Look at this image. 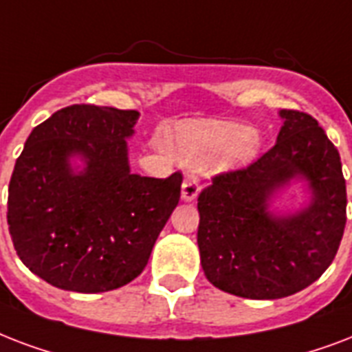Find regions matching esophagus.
Listing matches in <instances>:
<instances>
[{
	"label": "esophagus",
	"mask_w": 352,
	"mask_h": 352,
	"mask_svg": "<svg viewBox=\"0 0 352 352\" xmlns=\"http://www.w3.org/2000/svg\"><path fill=\"white\" fill-rule=\"evenodd\" d=\"M200 195V187L192 176H185L184 184H182V200L184 201H195Z\"/></svg>",
	"instance_id": "obj_1"
}]
</instances>
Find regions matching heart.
<instances>
[{
  "label": "heart",
  "mask_w": 352,
  "mask_h": 352,
  "mask_svg": "<svg viewBox=\"0 0 352 352\" xmlns=\"http://www.w3.org/2000/svg\"><path fill=\"white\" fill-rule=\"evenodd\" d=\"M174 151L184 162H209L213 170L248 167L261 151L257 128L226 121H190L173 133Z\"/></svg>",
  "instance_id": "b5f03b06"
}]
</instances>
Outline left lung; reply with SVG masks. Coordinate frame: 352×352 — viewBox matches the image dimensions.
<instances>
[{
	"mask_svg": "<svg viewBox=\"0 0 352 352\" xmlns=\"http://www.w3.org/2000/svg\"><path fill=\"white\" fill-rule=\"evenodd\" d=\"M275 145L248 168L220 174L198 196V248L207 280L248 299L292 296L331 266L345 230L342 162L314 117L280 110ZM301 181L309 200H274Z\"/></svg>",
	"mask_w": 352,
	"mask_h": 352,
	"instance_id": "left-lung-1",
	"label": "left lung"
}]
</instances>
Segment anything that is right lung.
Instances as JSON below:
<instances>
[{"label":"right lung","mask_w":352,"mask_h":352,"mask_svg":"<svg viewBox=\"0 0 352 352\" xmlns=\"http://www.w3.org/2000/svg\"><path fill=\"white\" fill-rule=\"evenodd\" d=\"M139 111L75 104L27 138L9 184V231L21 263L62 290H116L145 270L179 201L182 174L130 170Z\"/></svg>","instance_id":"right-lung-1"}]
</instances>
